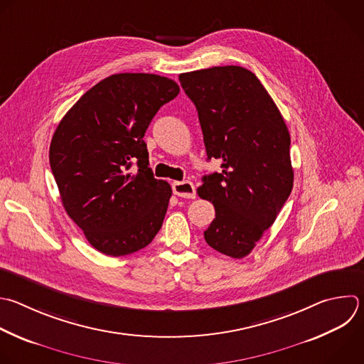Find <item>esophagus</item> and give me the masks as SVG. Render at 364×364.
<instances>
[{
  "label": "esophagus",
  "instance_id": "esophagus-1",
  "mask_svg": "<svg viewBox=\"0 0 364 364\" xmlns=\"http://www.w3.org/2000/svg\"><path fill=\"white\" fill-rule=\"evenodd\" d=\"M173 193L183 198H194L196 197V188L191 181H174L173 183Z\"/></svg>",
  "mask_w": 364,
  "mask_h": 364
}]
</instances>
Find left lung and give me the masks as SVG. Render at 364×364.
Segmentation results:
<instances>
[{
  "mask_svg": "<svg viewBox=\"0 0 364 364\" xmlns=\"http://www.w3.org/2000/svg\"><path fill=\"white\" fill-rule=\"evenodd\" d=\"M178 80L197 108L207 159L223 161V171L204 176L197 190L215 208L204 238L214 250L243 259L293 188L287 126L260 80L243 67H213Z\"/></svg>",
  "mask_w": 364,
  "mask_h": 364,
  "instance_id": "1",
  "label": "left lung"
}]
</instances>
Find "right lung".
Listing matches in <instances>:
<instances>
[{
	"mask_svg": "<svg viewBox=\"0 0 364 364\" xmlns=\"http://www.w3.org/2000/svg\"><path fill=\"white\" fill-rule=\"evenodd\" d=\"M176 81L144 73L112 74L63 117L50 166L63 205L98 252L118 257L149 246L163 225L171 187L149 167L143 137ZM137 162V172L129 167Z\"/></svg>",
	"mask_w": 364,
	"mask_h": 364,
	"instance_id": "1",
	"label": "right lung"
}]
</instances>
